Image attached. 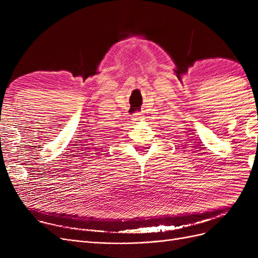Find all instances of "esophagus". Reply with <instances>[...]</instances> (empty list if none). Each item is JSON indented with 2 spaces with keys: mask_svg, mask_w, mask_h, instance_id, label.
Returning <instances> with one entry per match:
<instances>
[{
  "mask_svg": "<svg viewBox=\"0 0 258 258\" xmlns=\"http://www.w3.org/2000/svg\"><path fill=\"white\" fill-rule=\"evenodd\" d=\"M144 119V116L142 113H136L132 116V120L134 121H139V120H143Z\"/></svg>",
  "mask_w": 258,
  "mask_h": 258,
  "instance_id": "esophagus-1",
  "label": "esophagus"
}]
</instances>
